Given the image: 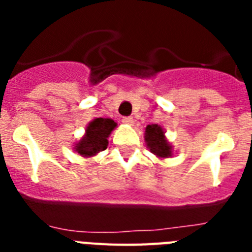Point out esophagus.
I'll use <instances>...</instances> for the list:
<instances>
[{
	"instance_id": "obj_1",
	"label": "esophagus",
	"mask_w": 252,
	"mask_h": 252,
	"mask_svg": "<svg viewBox=\"0 0 252 252\" xmlns=\"http://www.w3.org/2000/svg\"><path fill=\"white\" fill-rule=\"evenodd\" d=\"M122 122L126 125H133V119L131 117V116H128V117H124V119H122Z\"/></svg>"
}]
</instances>
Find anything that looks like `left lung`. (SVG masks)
Returning <instances> with one entry per match:
<instances>
[{"label":"left lung","instance_id":"1","mask_svg":"<svg viewBox=\"0 0 252 252\" xmlns=\"http://www.w3.org/2000/svg\"><path fill=\"white\" fill-rule=\"evenodd\" d=\"M145 141L149 150L158 158H170L173 155V146L165 137V132L159 125H148L145 128Z\"/></svg>","mask_w":252,"mask_h":252}]
</instances>
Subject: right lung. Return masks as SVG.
Returning <instances> with one entry per match:
<instances>
[{
    "label": "right lung",
    "mask_w": 252,
    "mask_h": 252,
    "mask_svg": "<svg viewBox=\"0 0 252 252\" xmlns=\"http://www.w3.org/2000/svg\"><path fill=\"white\" fill-rule=\"evenodd\" d=\"M117 126L111 119H94L88 124L86 135L75 144L74 150L83 158H92L107 149L108 136Z\"/></svg>",
    "instance_id": "right-lung-1"
}]
</instances>
